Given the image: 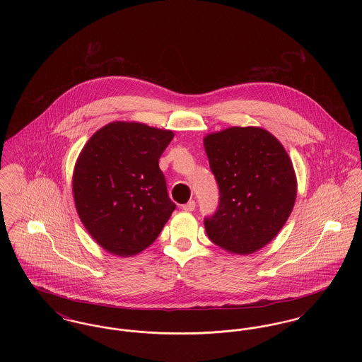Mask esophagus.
I'll return each instance as SVG.
<instances>
[{"instance_id": "obj_1", "label": "esophagus", "mask_w": 362, "mask_h": 362, "mask_svg": "<svg viewBox=\"0 0 362 362\" xmlns=\"http://www.w3.org/2000/svg\"><path fill=\"white\" fill-rule=\"evenodd\" d=\"M182 209L185 210V211H192L194 209H195V201H189L187 204H185Z\"/></svg>"}]
</instances>
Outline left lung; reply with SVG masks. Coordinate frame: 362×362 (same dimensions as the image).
<instances>
[{"mask_svg": "<svg viewBox=\"0 0 362 362\" xmlns=\"http://www.w3.org/2000/svg\"><path fill=\"white\" fill-rule=\"evenodd\" d=\"M204 142L220 189L217 210L204 221L207 236L233 254H252L276 238L292 213V161L260 127H229Z\"/></svg>", "mask_w": 362, "mask_h": 362, "instance_id": "obj_1", "label": "left lung"}]
</instances>
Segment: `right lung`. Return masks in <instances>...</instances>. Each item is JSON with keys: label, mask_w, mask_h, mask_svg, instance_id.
<instances>
[{"label": "right lung", "mask_w": 362, "mask_h": 362, "mask_svg": "<svg viewBox=\"0 0 362 362\" xmlns=\"http://www.w3.org/2000/svg\"><path fill=\"white\" fill-rule=\"evenodd\" d=\"M173 133L136 122L98 130L78 156L73 195L80 220L105 251L136 255L158 238L176 205L158 158Z\"/></svg>", "instance_id": "right-lung-1"}]
</instances>
